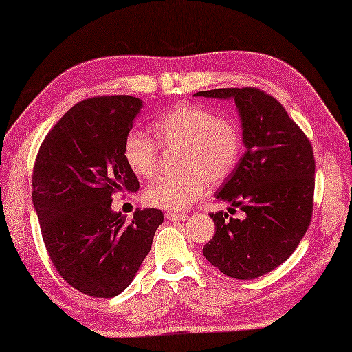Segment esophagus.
<instances>
[{"label":"esophagus","instance_id":"34e87169","mask_svg":"<svg viewBox=\"0 0 352 352\" xmlns=\"http://www.w3.org/2000/svg\"><path fill=\"white\" fill-rule=\"evenodd\" d=\"M166 218L169 221H186V219H189V216L184 213H168Z\"/></svg>","mask_w":352,"mask_h":352}]
</instances>
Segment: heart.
<instances>
[{"label": "heart", "instance_id": "heart-1", "mask_svg": "<svg viewBox=\"0 0 352 352\" xmlns=\"http://www.w3.org/2000/svg\"><path fill=\"white\" fill-rule=\"evenodd\" d=\"M164 149H182L177 168L180 174L149 184L144 198L149 206L183 212L204 195L208 184L227 180L242 155L243 138L239 124L218 116L198 104H180L153 124ZM159 145L140 131H130L124 140V159L134 175L153 178L159 169Z\"/></svg>", "mask_w": 352, "mask_h": 352}]
</instances>
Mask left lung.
Listing matches in <instances>:
<instances>
[{
	"mask_svg": "<svg viewBox=\"0 0 352 352\" xmlns=\"http://www.w3.org/2000/svg\"><path fill=\"white\" fill-rule=\"evenodd\" d=\"M197 96L233 98L245 154L216 198L243 219L210 213L216 233L204 245L210 263L236 280H252L284 263L300 245L313 213L315 155L310 140L274 96L257 87H227Z\"/></svg>",
	"mask_w": 352,
	"mask_h": 352,
	"instance_id": "left-lung-1",
	"label": "left lung"
}]
</instances>
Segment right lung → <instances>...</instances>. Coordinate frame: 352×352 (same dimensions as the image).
Masks as SVG:
<instances>
[{
    "label": "right lung",
    "instance_id": "obj_1",
    "mask_svg": "<svg viewBox=\"0 0 352 352\" xmlns=\"http://www.w3.org/2000/svg\"><path fill=\"white\" fill-rule=\"evenodd\" d=\"M142 100L95 96L66 111L37 153L33 204L45 246L62 278L81 294L113 298L130 286L163 222L159 208L133 219L111 210L116 192H138L124 140Z\"/></svg>",
    "mask_w": 352,
    "mask_h": 352
}]
</instances>
